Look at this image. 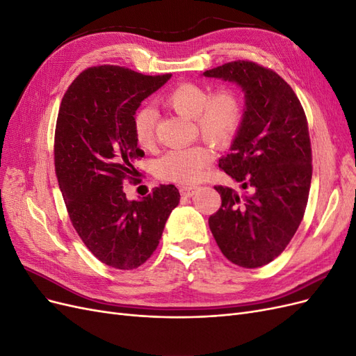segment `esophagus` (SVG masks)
Listing matches in <instances>:
<instances>
[{"instance_id": "34e87169", "label": "esophagus", "mask_w": 356, "mask_h": 356, "mask_svg": "<svg viewBox=\"0 0 356 356\" xmlns=\"http://www.w3.org/2000/svg\"><path fill=\"white\" fill-rule=\"evenodd\" d=\"M196 191H197V187H195V186H184V187H181V188H179L181 196H184V197H191V196H195V195H196Z\"/></svg>"}]
</instances>
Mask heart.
Listing matches in <instances>:
<instances>
[{"instance_id": "1", "label": "heart", "mask_w": 356, "mask_h": 356, "mask_svg": "<svg viewBox=\"0 0 356 356\" xmlns=\"http://www.w3.org/2000/svg\"><path fill=\"white\" fill-rule=\"evenodd\" d=\"M163 104L193 118L197 132L213 147L229 145L242 123V104L232 90H218L208 96V90L197 83H181L165 96ZM154 120L152 108H141L134 115L135 139L144 148L154 141ZM211 157L209 148L200 144L170 149L157 160L156 174L161 179L188 184L197 179Z\"/></svg>"}]
</instances>
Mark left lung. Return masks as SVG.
Wrapping results in <instances>:
<instances>
[{"instance_id":"1","label":"left lung","mask_w":356,"mask_h":356,"mask_svg":"<svg viewBox=\"0 0 356 356\" xmlns=\"http://www.w3.org/2000/svg\"><path fill=\"white\" fill-rule=\"evenodd\" d=\"M202 75L238 84L245 93L242 123L220 168L241 188L217 186L221 208L209 229L221 252L246 268L273 261L293 239L306 211L312 149L303 106L272 70L236 60Z\"/></svg>"}]
</instances>
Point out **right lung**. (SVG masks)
Returning a JSON list of instances; mask_svg holds the SVG:
<instances>
[{
	"label": "right lung",
	"mask_w": 356,
	"mask_h": 356,
	"mask_svg": "<svg viewBox=\"0 0 356 356\" xmlns=\"http://www.w3.org/2000/svg\"><path fill=\"white\" fill-rule=\"evenodd\" d=\"M170 79L102 65L83 71L63 95L55 132V169L71 222L104 264L132 270L153 255L172 209L175 186L129 200L124 179H135L144 157L134 134L141 102Z\"/></svg>",
	"instance_id": "right-lung-1"
}]
</instances>
